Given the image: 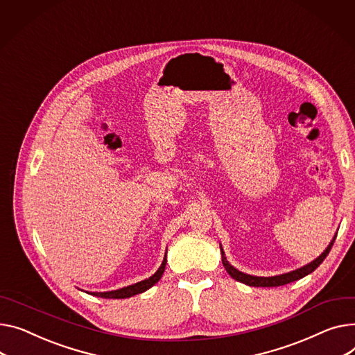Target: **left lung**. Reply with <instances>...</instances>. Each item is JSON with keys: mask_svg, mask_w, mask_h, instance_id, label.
I'll return each mask as SVG.
<instances>
[{"mask_svg": "<svg viewBox=\"0 0 355 355\" xmlns=\"http://www.w3.org/2000/svg\"><path fill=\"white\" fill-rule=\"evenodd\" d=\"M336 237H337V235H336ZM334 241H336V239H334L331 243H329V245L327 247V250H325L317 259H314L313 263L306 264L305 267L298 268V270H295V271H291V272H287V274H281V275H275V277H254V275H248V274H244V272H241V271H239V270H235L232 266L228 264L227 258L224 257V251L221 250V254H223V266H224L225 271H227L234 279H237V281L243 282V284H247V286H250V287H278V286H286V284H288V282L297 281V279H300V278H302V277H305V275L311 274L314 270H317L318 266L327 258L328 252L331 251V247H333Z\"/></svg>", "mask_w": 355, "mask_h": 355, "instance_id": "8db88e82", "label": "left lung"}]
</instances>
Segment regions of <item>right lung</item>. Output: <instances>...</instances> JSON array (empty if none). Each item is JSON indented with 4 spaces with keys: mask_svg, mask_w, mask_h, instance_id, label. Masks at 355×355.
Masks as SVG:
<instances>
[{
    "mask_svg": "<svg viewBox=\"0 0 355 355\" xmlns=\"http://www.w3.org/2000/svg\"><path fill=\"white\" fill-rule=\"evenodd\" d=\"M167 257V255H165ZM165 264H167V258H164V261L161 264V267L158 268V271L150 277L148 279H144L141 282H137V284L134 286H130V287H124L121 290H115V291H108V293H91L92 295L96 297H103V298H128V297H132L135 294H139V293H144L147 291L148 288H151L155 282L159 281V278L162 277L164 274V270H165Z\"/></svg>",
    "mask_w": 355,
    "mask_h": 355,
    "instance_id": "1",
    "label": "right lung"
}]
</instances>
